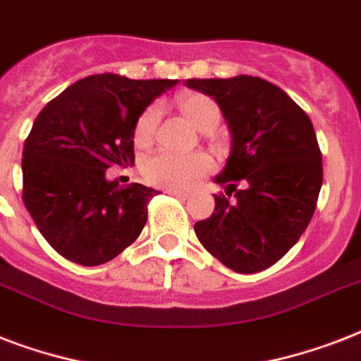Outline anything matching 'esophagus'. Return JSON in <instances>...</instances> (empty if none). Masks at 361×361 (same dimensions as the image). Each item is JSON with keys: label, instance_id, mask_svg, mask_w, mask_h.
I'll use <instances>...</instances> for the list:
<instances>
[{"label": "esophagus", "instance_id": "1", "mask_svg": "<svg viewBox=\"0 0 361 361\" xmlns=\"http://www.w3.org/2000/svg\"><path fill=\"white\" fill-rule=\"evenodd\" d=\"M166 192H169V195H172V197H176V198H181V200L189 198V195H187L185 191H180V189H166Z\"/></svg>", "mask_w": 361, "mask_h": 361}]
</instances>
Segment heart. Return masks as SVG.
Instances as JSON below:
<instances>
[{
    "instance_id": "obj_1",
    "label": "heart",
    "mask_w": 361,
    "mask_h": 361,
    "mask_svg": "<svg viewBox=\"0 0 361 361\" xmlns=\"http://www.w3.org/2000/svg\"><path fill=\"white\" fill-rule=\"evenodd\" d=\"M178 106H180L181 114L187 118V121L202 133L214 130L221 120V110L217 103L202 93L181 95L178 99ZM159 118H161V109L157 104H152L142 112L135 125L136 146H147L153 140ZM209 169H212V159L206 153L178 155V153L163 152L147 157L142 163V176L153 185L169 187V189H187L200 176L208 174Z\"/></svg>"
}]
</instances>
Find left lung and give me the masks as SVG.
<instances>
[{"instance_id": "8db88e82", "label": "left lung", "mask_w": 361, "mask_h": 361, "mask_svg": "<svg viewBox=\"0 0 361 361\" xmlns=\"http://www.w3.org/2000/svg\"><path fill=\"white\" fill-rule=\"evenodd\" d=\"M185 86L219 104L232 135L225 169L214 180L225 195H215L212 217L195 223L197 238L226 268L262 271L290 251L317 208L322 153L313 123L258 76L189 78Z\"/></svg>"}]
</instances>
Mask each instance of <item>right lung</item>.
Instances as JSON below:
<instances>
[{
	"mask_svg": "<svg viewBox=\"0 0 361 361\" xmlns=\"http://www.w3.org/2000/svg\"><path fill=\"white\" fill-rule=\"evenodd\" d=\"M178 80L104 73L71 84L41 110L24 144V204L71 262L99 266L140 236L155 189L121 187L106 170L135 163V125Z\"/></svg>",
	"mask_w": 361,
	"mask_h": 361,
	"instance_id": "right-lung-1",
	"label": "right lung"
}]
</instances>
